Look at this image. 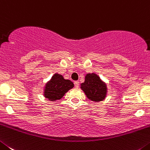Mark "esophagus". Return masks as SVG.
<instances>
[{
	"mask_svg": "<svg viewBox=\"0 0 150 150\" xmlns=\"http://www.w3.org/2000/svg\"><path fill=\"white\" fill-rule=\"evenodd\" d=\"M74 84H75V87H79V82H78V81H75V82H74Z\"/></svg>",
	"mask_w": 150,
	"mask_h": 150,
	"instance_id": "1",
	"label": "esophagus"
}]
</instances>
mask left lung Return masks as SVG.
<instances>
[{"label": "left lung", "mask_w": 150, "mask_h": 150, "mask_svg": "<svg viewBox=\"0 0 150 150\" xmlns=\"http://www.w3.org/2000/svg\"><path fill=\"white\" fill-rule=\"evenodd\" d=\"M81 89L87 98L93 102L103 101L107 96V84L96 73L86 75L84 82L81 83Z\"/></svg>", "instance_id": "1"}]
</instances>
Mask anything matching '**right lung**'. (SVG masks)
<instances>
[{"label":"right lung","instance_id":"add662e5","mask_svg":"<svg viewBox=\"0 0 150 150\" xmlns=\"http://www.w3.org/2000/svg\"><path fill=\"white\" fill-rule=\"evenodd\" d=\"M74 87V83L70 80L65 79L62 75L55 73L45 83L43 96L50 101L59 100L69 90Z\"/></svg>","mask_w":150,"mask_h":150}]
</instances>
